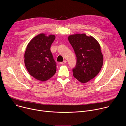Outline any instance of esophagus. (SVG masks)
Instances as JSON below:
<instances>
[{
    "label": "esophagus",
    "instance_id": "34e87169",
    "mask_svg": "<svg viewBox=\"0 0 126 126\" xmlns=\"http://www.w3.org/2000/svg\"><path fill=\"white\" fill-rule=\"evenodd\" d=\"M66 63V61L64 60V61H63V62H60V64H65Z\"/></svg>",
    "mask_w": 126,
    "mask_h": 126
}]
</instances>
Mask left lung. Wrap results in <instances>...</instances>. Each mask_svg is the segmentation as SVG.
<instances>
[{"instance_id":"8db88e82","label":"left lung","mask_w":126,"mask_h":126,"mask_svg":"<svg viewBox=\"0 0 126 126\" xmlns=\"http://www.w3.org/2000/svg\"><path fill=\"white\" fill-rule=\"evenodd\" d=\"M68 40L77 57L73 68L74 77L81 83H86L99 73L103 63V56L98 41L85 34L72 35Z\"/></svg>"}]
</instances>
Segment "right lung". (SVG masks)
<instances>
[{
    "label": "right lung",
    "mask_w": 126,
    "mask_h": 126,
    "mask_svg": "<svg viewBox=\"0 0 126 126\" xmlns=\"http://www.w3.org/2000/svg\"><path fill=\"white\" fill-rule=\"evenodd\" d=\"M55 35L46 36L40 34L27 45L24 54V63L29 73L35 79L45 81L56 72V62L50 50Z\"/></svg>",
    "instance_id": "1"
}]
</instances>
